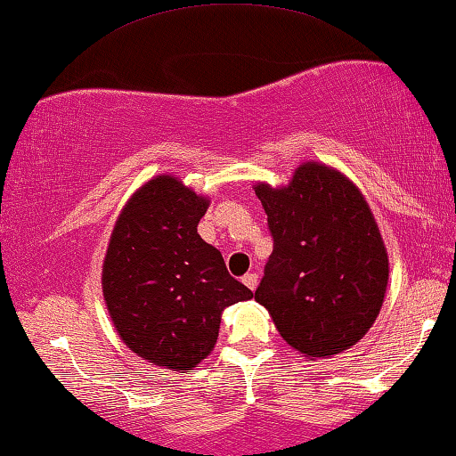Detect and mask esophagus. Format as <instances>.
<instances>
[{"label":"esophagus","instance_id":"34e87169","mask_svg":"<svg viewBox=\"0 0 456 456\" xmlns=\"http://www.w3.org/2000/svg\"><path fill=\"white\" fill-rule=\"evenodd\" d=\"M242 281H244V286H247L248 289H255L256 283H259V275H256V273H247V275L242 277Z\"/></svg>","mask_w":456,"mask_h":456}]
</instances>
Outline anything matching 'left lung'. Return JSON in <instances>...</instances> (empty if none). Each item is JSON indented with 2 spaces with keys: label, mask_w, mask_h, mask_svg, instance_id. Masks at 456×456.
<instances>
[{
  "label": "left lung",
  "mask_w": 456,
  "mask_h": 456,
  "mask_svg": "<svg viewBox=\"0 0 456 456\" xmlns=\"http://www.w3.org/2000/svg\"><path fill=\"white\" fill-rule=\"evenodd\" d=\"M273 253L255 300L306 358H331L364 338L380 313L388 256L374 216L354 183L306 162L288 187H255Z\"/></svg>",
  "instance_id": "left-lung-1"
}]
</instances>
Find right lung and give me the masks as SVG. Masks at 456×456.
Returning a JSON list of instances; mask_svg holds the SVG:
<instances>
[{
  "instance_id": "obj_1",
  "label": "right lung",
  "mask_w": 456,
  "mask_h": 456,
  "mask_svg": "<svg viewBox=\"0 0 456 456\" xmlns=\"http://www.w3.org/2000/svg\"><path fill=\"white\" fill-rule=\"evenodd\" d=\"M208 200L156 176L127 201L110 234L102 292L118 338L143 360L191 370L212 352L222 313L253 292L197 234Z\"/></svg>"
}]
</instances>
